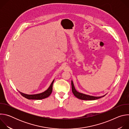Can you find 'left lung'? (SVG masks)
Masks as SVG:
<instances>
[{"label": "left lung", "mask_w": 129, "mask_h": 129, "mask_svg": "<svg viewBox=\"0 0 129 129\" xmlns=\"http://www.w3.org/2000/svg\"><path fill=\"white\" fill-rule=\"evenodd\" d=\"M71 88H72V93H73V94H74V95L76 97H77L78 99L82 100H95L100 99L101 98H103L106 95L105 94L102 96H90L89 95H86L82 93H80L76 90L72 81H71Z\"/></svg>", "instance_id": "8db88e82"}]
</instances>
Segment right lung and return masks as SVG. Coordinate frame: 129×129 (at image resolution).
I'll list each match as a JSON object with an SVG mask.
<instances>
[{
	"mask_svg": "<svg viewBox=\"0 0 129 129\" xmlns=\"http://www.w3.org/2000/svg\"><path fill=\"white\" fill-rule=\"evenodd\" d=\"M54 80H53L51 84H50L49 87L48 88L47 90L45 91L44 92L42 93H39V94H32V95H29L24 94L23 93L19 91V93L21 94V95L24 97L25 98L28 99V100H42L45 99L47 97H48L51 93L52 91V85L53 83L54 82Z\"/></svg>",
	"mask_w": 129,
	"mask_h": 129,
	"instance_id": "right-lung-1",
	"label": "right lung"
}]
</instances>
